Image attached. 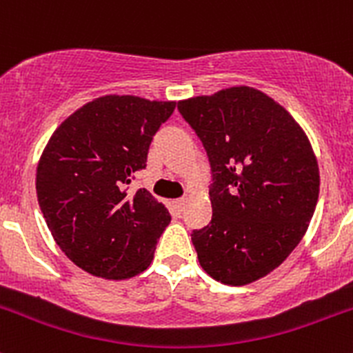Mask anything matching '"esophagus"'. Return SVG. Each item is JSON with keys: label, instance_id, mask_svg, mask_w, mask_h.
I'll return each instance as SVG.
<instances>
[{"label": "esophagus", "instance_id": "1", "mask_svg": "<svg viewBox=\"0 0 353 353\" xmlns=\"http://www.w3.org/2000/svg\"><path fill=\"white\" fill-rule=\"evenodd\" d=\"M174 206H176L177 212H183L184 206H186V198H179V199H176V201H174Z\"/></svg>", "mask_w": 353, "mask_h": 353}]
</instances>
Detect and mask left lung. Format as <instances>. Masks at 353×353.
Here are the masks:
<instances>
[{"label":"left lung","mask_w":353,"mask_h":353,"mask_svg":"<svg viewBox=\"0 0 353 353\" xmlns=\"http://www.w3.org/2000/svg\"><path fill=\"white\" fill-rule=\"evenodd\" d=\"M212 167V222L193 230L201 268L245 285L301 243L319 196L318 160L297 121L251 87L177 102Z\"/></svg>","instance_id":"8db88e82"}]
</instances>
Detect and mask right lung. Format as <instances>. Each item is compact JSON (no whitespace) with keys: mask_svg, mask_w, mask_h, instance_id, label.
I'll list each match as a JSON object with an SVG mask.
<instances>
[{"mask_svg":"<svg viewBox=\"0 0 353 353\" xmlns=\"http://www.w3.org/2000/svg\"><path fill=\"white\" fill-rule=\"evenodd\" d=\"M176 102L104 95L74 110L52 133L35 190L46 223L68 258L109 280L138 275L154 259L170 215L145 188L128 184L147 167L154 134Z\"/></svg>","mask_w":353,"mask_h":353,"instance_id":"obj_1","label":"right lung"}]
</instances>
